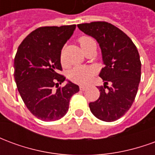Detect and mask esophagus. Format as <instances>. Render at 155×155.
<instances>
[{"label": "esophagus", "mask_w": 155, "mask_h": 155, "mask_svg": "<svg viewBox=\"0 0 155 155\" xmlns=\"http://www.w3.org/2000/svg\"><path fill=\"white\" fill-rule=\"evenodd\" d=\"M85 89H86V87L84 86V85H80V90H81V91H84Z\"/></svg>", "instance_id": "obj_1"}]
</instances>
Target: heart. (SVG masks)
Instances as JSON below:
<instances>
[{
    "label": "heart",
    "instance_id": "b5f03b06",
    "mask_svg": "<svg viewBox=\"0 0 155 155\" xmlns=\"http://www.w3.org/2000/svg\"><path fill=\"white\" fill-rule=\"evenodd\" d=\"M92 42H94L93 39L89 36H82L79 39L80 45L83 50ZM61 61L63 63V54H61ZM94 70L92 68L86 67V66H75L70 71L69 78L71 81L76 84H87L91 81V78L94 76Z\"/></svg>",
    "mask_w": 155,
    "mask_h": 155
}]
</instances>
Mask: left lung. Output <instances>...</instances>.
Wrapping results in <instances>:
<instances>
[{"mask_svg": "<svg viewBox=\"0 0 155 155\" xmlns=\"http://www.w3.org/2000/svg\"><path fill=\"white\" fill-rule=\"evenodd\" d=\"M77 26L98 41L105 64L99 74L104 86L97 87L101 94L89 104L91 111L99 120L115 121L130 110L136 96L141 78L138 50L125 33L110 23L94 21Z\"/></svg>", "mask_w": 155, "mask_h": 155, "instance_id": "8db88e82", "label": "left lung"}]
</instances>
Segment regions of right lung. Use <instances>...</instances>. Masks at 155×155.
Wrapping results in <instances>:
<instances>
[{
  "instance_id": "obj_1",
  "label": "right lung",
  "mask_w": 155,
  "mask_h": 155,
  "mask_svg": "<svg viewBox=\"0 0 155 155\" xmlns=\"http://www.w3.org/2000/svg\"><path fill=\"white\" fill-rule=\"evenodd\" d=\"M76 25L42 26L31 32L19 45L14 60V77L25 106L43 121H54L64 116L72 95L80 91L68 81L62 71L61 50ZM54 87H57L56 90Z\"/></svg>"
}]
</instances>
